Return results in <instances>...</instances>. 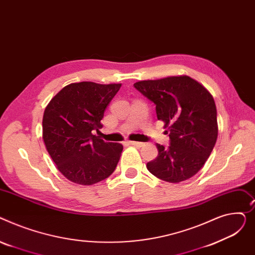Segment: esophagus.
<instances>
[{
  "instance_id": "34e87169",
  "label": "esophagus",
  "mask_w": 255,
  "mask_h": 255,
  "mask_svg": "<svg viewBox=\"0 0 255 255\" xmlns=\"http://www.w3.org/2000/svg\"><path fill=\"white\" fill-rule=\"evenodd\" d=\"M128 144L129 145H132V146H136V147H142L144 145V143L142 142H136V141H128Z\"/></svg>"
}]
</instances>
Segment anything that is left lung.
Instances as JSON below:
<instances>
[{
    "label": "left lung",
    "instance_id": "obj_1",
    "mask_svg": "<svg viewBox=\"0 0 255 255\" xmlns=\"http://www.w3.org/2000/svg\"><path fill=\"white\" fill-rule=\"evenodd\" d=\"M134 88L155 105L164 123L170 146L156 144L157 156L147 169L163 181L178 183L196 175L210 156L217 140V111L207 89L188 76L144 80Z\"/></svg>",
    "mask_w": 255,
    "mask_h": 255
}]
</instances>
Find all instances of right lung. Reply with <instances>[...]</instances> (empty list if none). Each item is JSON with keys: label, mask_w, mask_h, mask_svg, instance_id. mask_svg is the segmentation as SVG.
Listing matches in <instances>:
<instances>
[{"label": "right lung", "mask_w": 255, "mask_h": 255, "mask_svg": "<svg viewBox=\"0 0 255 255\" xmlns=\"http://www.w3.org/2000/svg\"><path fill=\"white\" fill-rule=\"evenodd\" d=\"M122 84L71 83L47 105L43 115V140L52 160L70 181L92 185L115 170L123 145L106 142L95 130Z\"/></svg>", "instance_id": "obj_1"}]
</instances>
